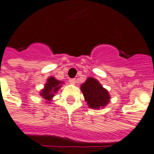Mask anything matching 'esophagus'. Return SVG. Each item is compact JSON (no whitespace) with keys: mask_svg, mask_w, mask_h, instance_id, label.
Wrapping results in <instances>:
<instances>
[{"mask_svg":"<svg viewBox=\"0 0 154 154\" xmlns=\"http://www.w3.org/2000/svg\"><path fill=\"white\" fill-rule=\"evenodd\" d=\"M69 82L71 85H75V84H76V79H74V78H72V79H69Z\"/></svg>","mask_w":154,"mask_h":154,"instance_id":"34e87169","label":"esophagus"}]
</instances>
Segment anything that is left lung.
<instances>
[{
	"mask_svg": "<svg viewBox=\"0 0 154 154\" xmlns=\"http://www.w3.org/2000/svg\"><path fill=\"white\" fill-rule=\"evenodd\" d=\"M81 90L90 108L94 110L103 109L110 103L111 95L108 90L94 77H88L81 85Z\"/></svg>",
	"mask_w": 154,
	"mask_h": 154,
	"instance_id": "obj_1",
	"label": "left lung"
}]
</instances>
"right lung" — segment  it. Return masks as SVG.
Masks as SVG:
<instances>
[{
  "label": "right lung",
  "instance_id": "obj_1",
  "mask_svg": "<svg viewBox=\"0 0 154 154\" xmlns=\"http://www.w3.org/2000/svg\"><path fill=\"white\" fill-rule=\"evenodd\" d=\"M64 82L59 81L54 77H49L47 79V82L44 84V87L40 90L39 95L43 98L47 103H51L52 98L55 96V94L58 92V90L62 87Z\"/></svg>",
  "mask_w": 154,
  "mask_h": 154
}]
</instances>
